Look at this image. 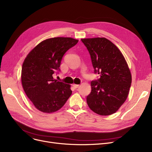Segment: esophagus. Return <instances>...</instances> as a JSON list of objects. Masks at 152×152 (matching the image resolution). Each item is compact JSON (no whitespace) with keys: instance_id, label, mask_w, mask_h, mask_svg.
<instances>
[{"instance_id":"34e87169","label":"esophagus","mask_w":152,"mask_h":152,"mask_svg":"<svg viewBox=\"0 0 152 152\" xmlns=\"http://www.w3.org/2000/svg\"><path fill=\"white\" fill-rule=\"evenodd\" d=\"M73 87L75 88V89H76V88H77L79 86H80V85H78V84H74L73 85Z\"/></svg>"}]
</instances>
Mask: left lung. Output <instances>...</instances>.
Segmentation results:
<instances>
[{
	"label": "left lung",
	"instance_id": "8db88e82",
	"mask_svg": "<svg viewBox=\"0 0 152 152\" xmlns=\"http://www.w3.org/2000/svg\"><path fill=\"white\" fill-rule=\"evenodd\" d=\"M86 47L94 69L100 77L91 83L87 104L95 113H115L128 96L132 83L130 69L122 53L105 38L81 39Z\"/></svg>",
	"mask_w": 152,
	"mask_h": 152
}]
</instances>
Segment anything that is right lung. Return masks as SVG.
I'll return each instance as SVG.
<instances>
[{"mask_svg": "<svg viewBox=\"0 0 152 152\" xmlns=\"http://www.w3.org/2000/svg\"><path fill=\"white\" fill-rule=\"evenodd\" d=\"M78 42L68 37L45 39L33 49L23 61L22 84L35 107L45 113L60 109L72 94L71 86L54 80L64 53Z\"/></svg>", "mask_w": 152, "mask_h": 152, "instance_id": "right-lung-1", "label": "right lung"}]
</instances>
